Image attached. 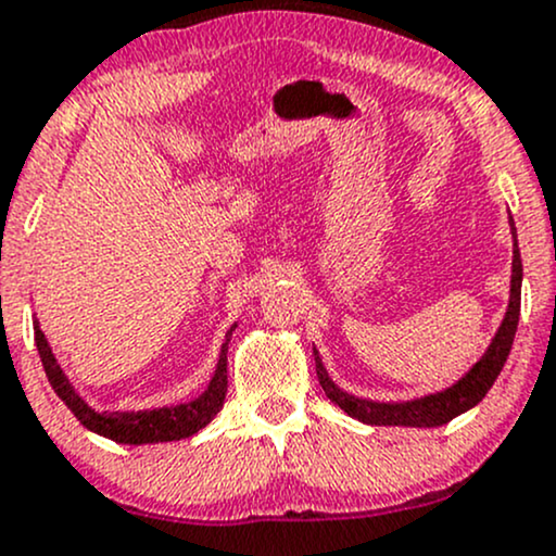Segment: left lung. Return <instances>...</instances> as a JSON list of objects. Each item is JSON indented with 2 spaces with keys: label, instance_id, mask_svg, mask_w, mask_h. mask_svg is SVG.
<instances>
[{
  "label": "left lung",
  "instance_id": "8db88e82",
  "mask_svg": "<svg viewBox=\"0 0 556 556\" xmlns=\"http://www.w3.org/2000/svg\"><path fill=\"white\" fill-rule=\"evenodd\" d=\"M511 235H515V224H511ZM520 290H522V258L520 248H517L515 235V258H511V292H509V308L498 327L496 338H493L491 348L485 356L475 364L472 369L462 377L456 386L435 395H425V399L406 401V404H377V401H364L356 395H348L329 380L325 364H321L319 353L314 351L316 358V375H319L321 390L332 404H338L345 414L356 417L358 422L367 425H404V427H438L446 425L462 412L472 408L475 404L485 399V393L496 382L498 371L506 364V356L511 351V340H515L517 321H520Z\"/></svg>",
  "mask_w": 556,
  "mask_h": 556
}]
</instances>
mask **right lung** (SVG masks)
I'll use <instances>...</instances> for the list:
<instances>
[{"label":"right lung","mask_w":556,"mask_h":556,"mask_svg":"<svg viewBox=\"0 0 556 556\" xmlns=\"http://www.w3.org/2000/svg\"><path fill=\"white\" fill-rule=\"evenodd\" d=\"M235 332V327L229 329L227 340H224L222 356H218L216 375H213L208 390H205L200 399L189 401L181 406H166V408H152V412H94L84 404L76 395V390L71 388L68 377L63 375L60 364L54 362L50 345H47L45 332L39 325L34 327V340L39 348L41 364H45L47 380L54 388V393L63 399V404L71 408L73 417L78 419L87 430L97 432V435H105L115 443H129V446H142V443H163V441H181V438L194 435L198 430H203L218 414V408L224 406L227 399V348L229 338Z\"/></svg>","instance_id":"1"}]
</instances>
